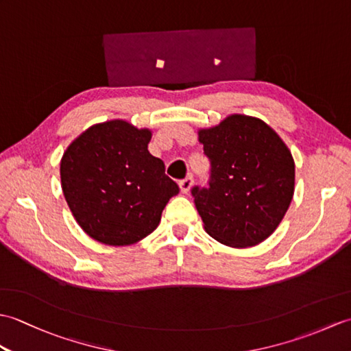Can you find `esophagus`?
<instances>
[{
  "mask_svg": "<svg viewBox=\"0 0 351 351\" xmlns=\"http://www.w3.org/2000/svg\"><path fill=\"white\" fill-rule=\"evenodd\" d=\"M191 185H193V176L189 175L187 178H185V180H182V181L180 182V189H181L182 193H185V195H187V193H189L190 189H191Z\"/></svg>",
  "mask_w": 351,
  "mask_h": 351,
  "instance_id": "esophagus-1",
  "label": "esophagus"
}]
</instances>
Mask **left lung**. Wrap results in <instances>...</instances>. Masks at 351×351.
Instances as JSON below:
<instances>
[{
	"label": "left lung",
	"mask_w": 351,
	"mask_h": 351,
	"mask_svg": "<svg viewBox=\"0 0 351 351\" xmlns=\"http://www.w3.org/2000/svg\"><path fill=\"white\" fill-rule=\"evenodd\" d=\"M210 158V187L191 190L208 235L229 247H252L279 226L294 195L288 146L258 117L230 114L197 131Z\"/></svg>",
	"instance_id": "left-lung-1"
}]
</instances>
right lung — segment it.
Wrapping results in <instances>:
<instances>
[{"label":"right lung","mask_w":351,"mask_h":351,"mask_svg":"<svg viewBox=\"0 0 351 351\" xmlns=\"http://www.w3.org/2000/svg\"><path fill=\"white\" fill-rule=\"evenodd\" d=\"M152 131L114 119L92 125L60 161L62 190L84 232L107 245L136 244L160 225L170 197L180 193L151 155Z\"/></svg>","instance_id":"right-lung-1"}]
</instances>
